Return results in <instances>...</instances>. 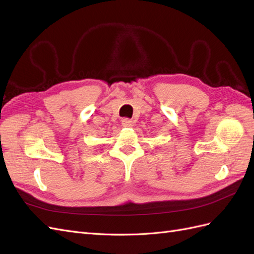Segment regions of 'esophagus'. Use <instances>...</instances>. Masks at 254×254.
<instances>
[{
  "instance_id": "34e87169",
  "label": "esophagus",
  "mask_w": 254,
  "mask_h": 254,
  "mask_svg": "<svg viewBox=\"0 0 254 254\" xmlns=\"http://www.w3.org/2000/svg\"><path fill=\"white\" fill-rule=\"evenodd\" d=\"M133 124V122L129 119H123L122 120V125L124 127H131Z\"/></svg>"
}]
</instances>
